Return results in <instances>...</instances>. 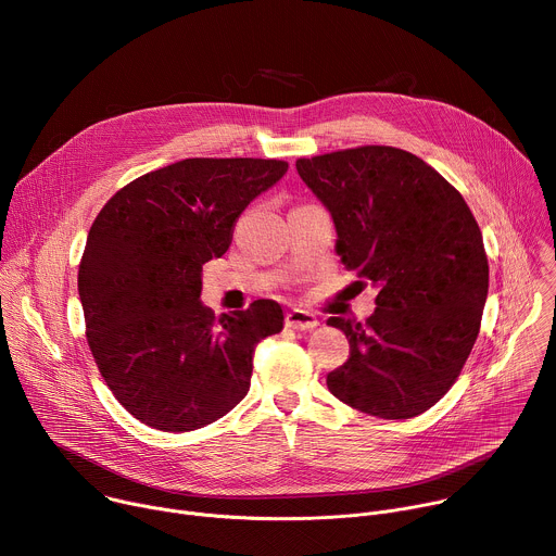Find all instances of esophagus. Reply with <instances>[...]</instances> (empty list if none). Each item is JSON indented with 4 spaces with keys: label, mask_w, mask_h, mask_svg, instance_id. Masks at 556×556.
I'll return each instance as SVG.
<instances>
[{
    "label": "esophagus",
    "mask_w": 556,
    "mask_h": 556,
    "mask_svg": "<svg viewBox=\"0 0 556 556\" xmlns=\"http://www.w3.org/2000/svg\"><path fill=\"white\" fill-rule=\"evenodd\" d=\"M286 326H288L290 330H314L316 326H319V319H316V316H314L312 312H305V309L294 307V309H290V312L286 314Z\"/></svg>",
    "instance_id": "1"
}]
</instances>
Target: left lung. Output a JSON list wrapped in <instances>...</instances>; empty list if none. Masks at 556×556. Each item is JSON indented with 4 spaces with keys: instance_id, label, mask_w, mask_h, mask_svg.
I'll return each mask as SVG.
<instances>
[{
    "instance_id": "obj_1",
    "label": "left lung",
    "mask_w": 556,
    "mask_h": 556,
    "mask_svg": "<svg viewBox=\"0 0 556 556\" xmlns=\"http://www.w3.org/2000/svg\"><path fill=\"white\" fill-rule=\"evenodd\" d=\"M296 172L334 219L341 262L378 288L365 324L328 319L350 341L328 389L384 420L425 414L480 334L489 260L478 222L459 191L405 149L299 157Z\"/></svg>"
}]
</instances>
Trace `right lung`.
I'll return each mask as SVG.
<instances>
[{"mask_svg": "<svg viewBox=\"0 0 556 556\" xmlns=\"http://www.w3.org/2000/svg\"><path fill=\"white\" fill-rule=\"evenodd\" d=\"M264 157H187L116 191L78 266L86 337L114 399L157 431H193L249 393L255 345L283 330L277 301L215 316L202 266L242 211L283 178Z\"/></svg>", "mask_w": 556, "mask_h": 556, "instance_id": "add662e5", "label": "right lung"}]
</instances>
